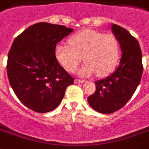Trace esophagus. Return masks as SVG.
<instances>
[{"mask_svg": "<svg viewBox=\"0 0 149 149\" xmlns=\"http://www.w3.org/2000/svg\"><path fill=\"white\" fill-rule=\"evenodd\" d=\"M74 84H79V83H81V84H83V83H84V80H79V79H75L74 80Z\"/></svg>", "mask_w": 149, "mask_h": 149, "instance_id": "34e87169", "label": "esophagus"}]
</instances>
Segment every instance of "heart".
Returning a JSON list of instances; mask_svg holds the SVG:
<instances>
[{"mask_svg":"<svg viewBox=\"0 0 149 149\" xmlns=\"http://www.w3.org/2000/svg\"><path fill=\"white\" fill-rule=\"evenodd\" d=\"M68 44L69 46L58 44L55 49L56 59L67 72H75L82 57L86 64L80 71V74L84 77L94 73L98 77L107 76L117 64L119 43L113 34L84 29L71 36Z\"/></svg>","mask_w":149,"mask_h":149,"instance_id":"1","label":"heart"}]
</instances>
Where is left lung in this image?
I'll return each mask as SVG.
<instances>
[{"label": "left lung", "mask_w": 149, "mask_h": 149, "mask_svg": "<svg viewBox=\"0 0 149 149\" xmlns=\"http://www.w3.org/2000/svg\"><path fill=\"white\" fill-rule=\"evenodd\" d=\"M112 31L123 52L120 65L109 77L95 82V92L88 98L90 106L101 113L121 109L136 91L143 72L142 51L137 39L116 24L112 25Z\"/></svg>", "instance_id": "left-lung-1"}]
</instances>
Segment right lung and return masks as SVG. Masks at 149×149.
Wrapping results in <instances>:
<instances>
[{"label":"right lung","mask_w":149,"mask_h":149,"mask_svg":"<svg viewBox=\"0 0 149 149\" xmlns=\"http://www.w3.org/2000/svg\"><path fill=\"white\" fill-rule=\"evenodd\" d=\"M72 31L41 22L14 39L7 57V77L17 98L30 110L41 113L53 110L74 84L55 54L56 44Z\"/></svg>","instance_id":"obj_1"}]
</instances>
